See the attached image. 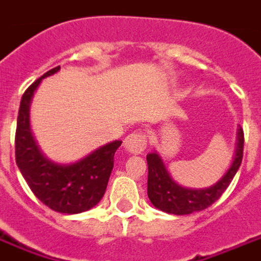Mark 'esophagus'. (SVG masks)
Returning a JSON list of instances; mask_svg holds the SVG:
<instances>
[{
	"mask_svg": "<svg viewBox=\"0 0 261 261\" xmlns=\"http://www.w3.org/2000/svg\"><path fill=\"white\" fill-rule=\"evenodd\" d=\"M124 148L131 154H141L147 148V136L143 133H131L125 137Z\"/></svg>",
	"mask_w": 261,
	"mask_h": 261,
	"instance_id": "34e87169",
	"label": "esophagus"
}]
</instances>
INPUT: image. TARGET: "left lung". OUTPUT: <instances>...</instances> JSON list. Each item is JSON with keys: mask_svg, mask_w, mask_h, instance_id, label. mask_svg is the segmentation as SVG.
I'll use <instances>...</instances> for the list:
<instances>
[{"mask_svg": "<svg viewBox=\"0 0 261 261\" xmlns=\"http://www.w3.org/2000/svg\"><path fill=\"white\" fill-rule=\"evenodd\" d=\"M243 144H245V134H243V128L239 125L236 154L230 168L227 169V172L215 185L203 189H191L178 185L171 178L161 156L156 152L148 154L147 155V164H148L147 194L151 203L162 212L172 213V215H189L209 207L213 202H216L222 196V194L230 185L233 176L238 172L243 160Z\"/></svg>", "mask_w": 261, "mask_h": 261, "instance_id": "obj_1", "label": "left lung"}]
</instances>
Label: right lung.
Masks as SVG:
<instances>
[{
  "label": "right lung",
  "mask_w": 261,
  "mask_h": 261,
  "mask_svg": "<svg viewBox=\"0 0 261 261\" xmlns=\"http://www.w3.org/2000/svg\"><path fill=\"white\" fill-rule=\"evenodd\" d=\"M54 67L25 90L16 121V165L38 199L55 212H85L99 203L114 167V154L121 141L100 147L80 161L69 165L55 164L42 154L29 127V106L42 79L56 73Z\"/></svg>",
  "instance_id": "right-lung-1"
}]
</instances>
